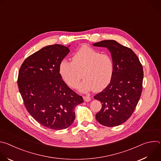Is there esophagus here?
I'll use <instances>...</instances> for the list:
<instances>
[{
    "label": "esophagus",
    "mask_w": 161,
    "mask_h": 161,
    "mask_svg": "<svg viewBox=\"0 0 161 161\" xmlns=\"http://www.w3.org/2000/svg\"><path fill=\"white\" fill-rule=\"evenodd\" d=\"M83 99L86 102H89L91 100V99L89 96H83Z\"/></svg>",
    "instance_id": "1"
}]
</instances>
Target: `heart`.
I'll list each match as a JSON object with an SVG mask.
<instances>
[{
  "instance_id": "heart-1",
  "label": "heart",
  "mask_w": 161,
  "mask_h": 161,
  "mask_svg": "<svg viewBox=\"0 0 161 161\" xmlns=\"http://www.w3.org/2000/svg\"><path fill=\"white\" fill-rule=\"evenodd\" d=\"M59 73L65 83L76 88L82 77L84 80L78 88L83 92L100 91L110 83L114 71L111 57L87 46L79 48L73 55L72 62L63 59L58 66Z\"/></svg>"
}]
</instances>
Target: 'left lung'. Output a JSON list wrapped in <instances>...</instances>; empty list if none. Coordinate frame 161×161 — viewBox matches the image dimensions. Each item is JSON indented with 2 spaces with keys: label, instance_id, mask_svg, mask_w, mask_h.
I'll return each instance as SVG.
<instances>
[{
  "label": "left lung",
  "instance_id": "1",
  "mask_svg": "<svg viewBox=\"0 0 161 161\" xmlns=\"http://www.w3.org/2000/svg\"><path fill=\"white\" fill-rule=\"evenodd\" d=\"M93 45L107 48L114 64L110 83L94 97L102 104L96 119L103 125L117 126L130 118L138 103L143 88V66L131 49L116 41L104 40Z\"/></svg>",
  "mask_w": 161,
  "mask_h": 161
}]
</instances>
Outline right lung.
<instances>
[{
    "label": "right lung",
    "instance_id": "right-lung-1",
    "mask_svg": "<svg viewBox=\"0 0 161 161\" xmlns=\"http://www.w3.org/2000/svg\"><path fill=\"white\" fill-rule=\"evenodd\" d=\"M69 47L53 44L41 48L24 60L18 73V89L27 110L38 123L53 130L69 127L75 107L83 102L59 73V64L69 53Z\"/></svg>",
    "mask_w": 161,
    "mask_h": 161
}]
</instances>
